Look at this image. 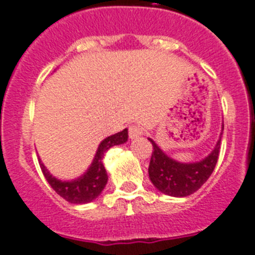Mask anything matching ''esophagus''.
Wrapping results in <instances>:
<instances>
[{
    "label": "esophagus",
    "mask_w": 255,
    "mask_h": 255,
    "mask_svg": "<svg viewBox=\"0 0 255 255\" xmlns=\"http://www.w3.org/2000/svg\"><path fill=\"white\" fill-rule=\"evenodd\" d=\"M143 135V129L139 125H132L129 128L130 139H136L138 136Z\"/></svg>",
    "instance_id": "esophagus-1"
}]
</instances>
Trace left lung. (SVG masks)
Listing matches in <instances>:
<instances>
[{"mask_svg":"<svg viewBox=\"0 0 255 255\" xmlns=\"http://www.w3.org/2000/svg\"><path fill=\"white\" fill-rule=\"evenodd\" d=\"M222 132L214 149L205 158L188 164L169 157L151 138H148L153 145L148 167L149 179L153 186L165 195L174 197H186L196 192L209 179L217 165L221 149Z\"/></svg>","mask_w":255,"mask_h":255,"instance_id":"obj_1","label":"left lung"}]
</instances>
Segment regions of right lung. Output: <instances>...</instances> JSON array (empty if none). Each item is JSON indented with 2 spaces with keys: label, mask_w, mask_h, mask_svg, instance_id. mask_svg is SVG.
Segmentation results:
<instances>
[{
  "label": "right lung",
  "mask_w": 255,
  "mask_h": 255,
  "mask_svg": "<svg viewBox=\"0 0 255 255\" xmlns=\"http://www.w3.org/2000/svg\"><path fill=\"white\" fill-rule=\"evenodd\" d=\"M128 136H129L128 135V129H124L123 131L116 132V134L102 140L97 149L94 160L86 170V173L82 174L81 177H78L77 179H58V178L53 177L46 169V166L41 162V160H38L41 170H42L43 175L51 186V188L58 195L62 196L63 199L67 200L71 204H88L101 195L102 191L106 187L107 180H108L106 167L103 165L104 153L113 145H119L128 142Z\"/></svg>",
  "instance_id": "add662e5"
}]
</instances>
